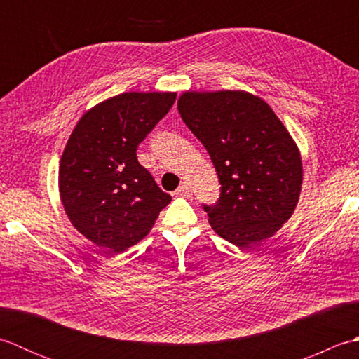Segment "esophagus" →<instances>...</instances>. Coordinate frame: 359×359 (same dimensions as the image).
I'll return each instance as SVG.
<instances>
[{
	"instance_id": "esophagus-1",
	"label": "esophagus",
	"mask_w": 359,
	"mask_h": 359,
	"mask_svg": "<svg viewBox=\"0 0 359 359\" xmlns=\"http://www.w3.org/2000/svg\"><path fill=\"white\" fill-rule=\"evenodd\" d=\"M191 194H193L191 188H189L187 184H182L177 189H175V196L179 197H191Z\"/></svg>"
}]
</instances>
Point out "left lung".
I'll use <instances>...</instances> for the list:
<instances>
[{
  "mask_svg": "<svg viewBox=\"0 0 359 359\" xmlns=\"http://www.w3.org/2000/svg\"><path fill=\"white\" fill-rule=\"evenodd\" d=\"M177 109L222 185L217 203L203 205L212 230L238 247L271 238L292 217L302 185L299 149L284 123L245 90H188Z\"/></svg>",
  "mask_w": 359,
  "mask_h": 359,
  "instance_id": "left-lung-1",
  "label": "left lung"
}]
</instances>
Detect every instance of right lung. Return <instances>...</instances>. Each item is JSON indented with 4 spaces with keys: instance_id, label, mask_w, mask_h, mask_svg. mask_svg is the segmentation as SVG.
<instances>
[{
    "instance_id": "add662e5",
    "label": "right lung",
    "mask_w": 359,
    "mask_h": 359,
    "mask_svg": "<svg viewBox=\"0 0 359 359\" xmlns=\"http://www.w3.org/2000/svg\"><path fill=\"white\" fill-rule=\"evenodd\" d=\"M174 100V93L111 97L79 120L66 143L58 170L65 211L86 239L109 253L140 242L171 202L135 151Z\"/></svg>"
}]
</instances>
